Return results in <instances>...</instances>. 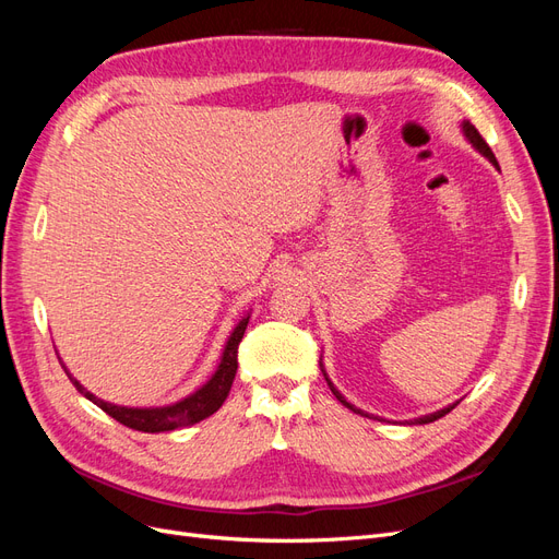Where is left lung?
<instances>
[{
  "label": "left lung",
  "mask_w": 559,
  "mask_h": 559,
  "mask_svg": "<svg viewBox=\"0 0 559 559\" xmlns=\"http://www.w3.org/2000/svg\"><path fill=\"white\" fill-rule=\"evenodd\" d=\"M464 134H466V140L473 144V146H476L478 151H480V154L483 156H487L489 160H492L497 167H499V163H497V158H495V154H492V148H489V144L483 140V134L476 130V126H471L468 121H464ZM326 382H329V386H331V392H333V396L337 399V401H341L343 405H347V408L349 411H354V413H361V411H357V408H354V405L352 403H347L345 401V396L341 394V392H337V389L331 384V380L326 378ZM454 405L456 403H452V405H448V408H443V411H438V413H433V415H425V417H419V419H415V425H429V421H436V419H441V417H445L452 408H454ZM364 415V413H361Z\"/></svg>",
  "instance_id": "obj_1"
}]
</instances>
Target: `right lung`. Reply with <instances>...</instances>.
Returning a JSON list of instances; mask_svg holds the SVG:
<instances>
[{
  "mask_svg": "<svg viewBox=\"0 0 559 559\" xmlns=\"http://www.w3.org/2000/svg\"><path fill=\"white\" fill-rule=\"evenodd\" d=\"M247 321H249V317H245L230 333L222 364H218L216 373L210 378V382L202 384L195 394L186 396L183 401H179L175 405H165V408H123V405L107 403L103 399H97L95 394H91L79 380H74L62 361H60V366L64 368L67 378L72 380V384L83 396L93 401L97 408H103L116 421H121L123 427H130L134 431H144V433H158V431H173L179 427H191V425H195V421L214 415L224 405L230 386H233V380H235V370H238V347H240V341L245 335Z\"/></svg>",
  "mask_w": 559,
  "mask_h": 559,
  "instance_id": "1",
  "label": "right lung"
}]
</instances>
